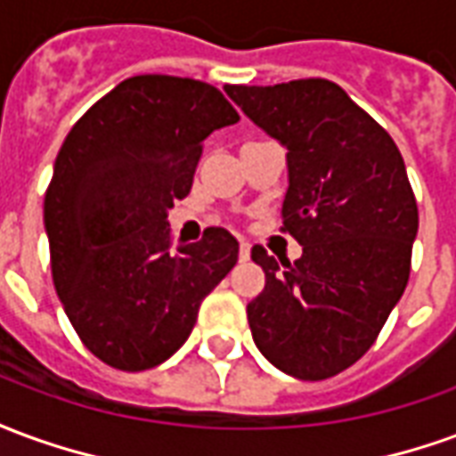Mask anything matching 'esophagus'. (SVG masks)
<instances>
[{
    "label": "esophagus",
    "mask_w": 456,
    "mask_h": 456,
    "mask_svg": "<svg viewBox=\"0 0 456 456\" xmlns=\"http://www.w3.org/2000/svg\"><path fill=\"white\" fill-rule=\"evenodd\" d=\"M239 258H241V261H248V258H251V244L244 241V239L239 241Z\"/></svg>",
    "instance_id": "1"
}]
</instances>
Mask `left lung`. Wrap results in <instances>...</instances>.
Here are the masks:
<instances>
[{"instance_id": "8db88e82", "label": "left lung", "mask_w": 456, "mask_h": 456, "mask_svg": "<svg viewBox=\"0 0 456 456\" xmlns=\"http://www.w3.org/2000/svg\"><path fill=\"white\" fill-rule=\"evenodd\" d=\"M224 93L288 149L281 232L303 247L293 264L251 248L266 273L247 305L251 335L281 371L322 381L371 349L408 286L418 202L405 163L391 134L330 80Z\"/></svg>"}]
</instances>
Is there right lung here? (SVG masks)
I'll return each mask as SVG.
<instances>
[{
	"mask_svg": "<svg viewBox=\"0 0 456 456\" xmlns=\"http://www.w3.org/2000/svg\"><path fill=\"white\" fill-rule=\"evenodd\" d=\"M234 121L237 110L212 85L136 75L65 136L44 200L53 286L77 337L107 366L146 371L173 356L237 264L227 229L173 248L168 227L202 141Z\"/></svg>",
	"mask_w": 456,
	"mask_h": 456,
	"instance_id": "add662e5",
	"label": "right lung"
}]
</instances>
